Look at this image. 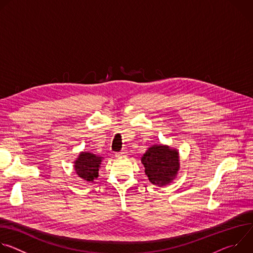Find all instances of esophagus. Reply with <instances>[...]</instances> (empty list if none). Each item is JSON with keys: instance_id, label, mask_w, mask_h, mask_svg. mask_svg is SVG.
I'll list each match as a JSON object with an SVG mask.
<instances>
[{"instance_id": "34e87169", "label": "esophagus", "mask_w": 253, "mask_h": 253, "mask_svg": "<svg viewBox=\"0 0 253 253\" xmlns=\"http://www.w3.org/2000/svg\"><path fill=\"white\" fill-rule=\"evenodd\" d=\"M115 156H116L117 158H126V157H127V152L122 151V152L116 153V154H115Z\"/></svg>"}]
</instances>
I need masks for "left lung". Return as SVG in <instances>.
<instances>
[{
  "instance_id": "8db88e82",
  "label": "left lung",
  "mask_w": 253,
  "mask_h": 253,
  "mask_svg": "<svg viewBox=\"0 0 253 253\" xmlns=\"http://www.w3.org/2000/svg\"><path fill=\"white\" fill-rule=\"evenodd\" d=\"M179 161L178 150L163 144L150 146L141 157L149 181L158 186H166L173 181L180 169Z\"/></svg>"
}]
</instances>
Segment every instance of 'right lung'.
I'll use <instances>...</instances> for the list:
<instances>
[{
	"label": "right lung",
	"instance_id": "add662e5",
	"mask_svg": "<svg viewBox=\"0 0 253 253\" xmlns=\"http://www.w3.org/2000/svg\"><path fill=\"white\" fill-rule=\"evenodd\" d=\"M103 159L102 156L92 152H80L78 158L74 161L75 173L84 181L88 183L94 182V179L99 176V169Z\"/></svg>",
	"mask_w": 253,
	"mask_h": 253
}]
</instances>
